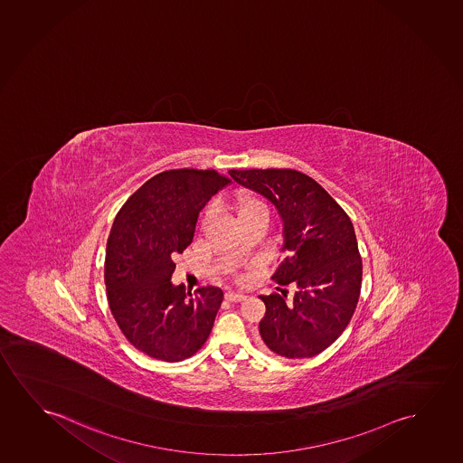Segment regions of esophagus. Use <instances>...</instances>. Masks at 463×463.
Listing matches in <instances>:
<instances>
[{"mask_svg":"<svg viewBox=\"0 0 463 463\" xmlns=\"http://www.w3.org/2000/svg\"><path fill=\"white\" fill-rule=\"evenodd\" d=\"M247 296L241 295V293H234V291H228L226 293V299H228L229 302H241L245 299Z\"/></svg>","mask_w":463,"mask_h":463,"instance_id":"1","label":"esophagus"}]
</instances>
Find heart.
I'll return each instance as SVG.
<instances>
[{
    "mask_svg": "<svg viewBox=\"0 0 463 463\" xmlns=\"http://www.w3.org/2000/svg\"><path fill=\"white\" fill-rule=\"evenodd\" d=\"M234 212L239 222L251 218H269V208L260 197L251 194L239 195L234 201Z\"/></svg>",
    "mask_w": 463,
    "mask_h": 463,
    "instance_id": "heart-1",
    "label": "heart"
}]
</instances>
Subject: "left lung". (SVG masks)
<instances>
[{"instance_id":"8db88e82","label":"left lung","mask_w":463,"mask_h":463,"mask_svg":"<svg viewBox=\"0 0 463 463\" xmlns=\"http://www.w3.org/2000/svg\"><path fill=\"white\" fill-rule=\"evenodd\" d=\"M239 184L274 203L283 222V260L272 275L295 295L261 296L260 335L270 352L307 358L347 328L362 289L355 229L341 205L306 174L291 168L229 170Z\"/></svg>"}]
</instances>
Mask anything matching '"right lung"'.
<instances>
[{
  "label": "right lung",
  "instance_id": "add662e5",
  "mask_svg": "<svg viewBox=\"0 0 463 463\" xmlns=\"http://www.w3.org/2000/svg\"><path fill=\"white\" fill-rule=\"evenodd\" d=\"M229 183L216 170H167L137 189L114 218L105 260L108 304L122 335L151 358H189L213 328L222 289L202 287L193 296L183 283L175 287L172 258L193 241L202 208Z\"/></svg>",
  "mask_w": 463,
  "mask_h": 463
}]
</instances>
